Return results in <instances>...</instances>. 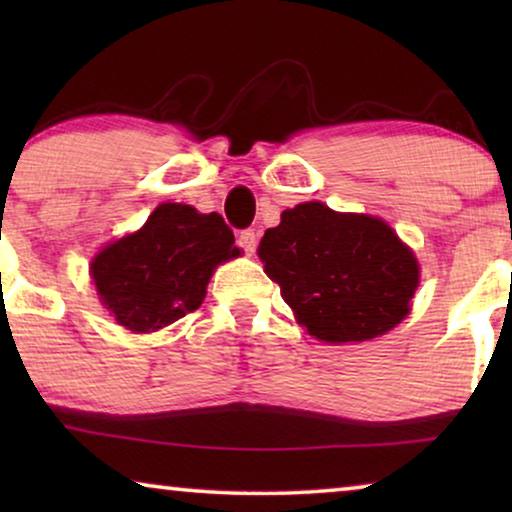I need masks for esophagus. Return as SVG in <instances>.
<instances>
[{"label": "esophagus", "mask_w": 512, "mask_h": 512, "mask_svg": "<svg viewBox=\"0 0 512 512\" xmlns=\"http://www.w3.org/2000/svg\"><path fill=\"white\" fill-rule=\"evenodd\" d=\"M237 244H240V247L244 249V254H254L256 251V244H258V235H256V230L254 228H247V230H242L240 233V237H237Z\"/></svg>", "instance_id": "esophagus-1"}]
</instances>
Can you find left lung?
<instances>
[{"label": "left lung", "mask_w": 512, "mask_h": 512, "mask_svg": "<svg viewBox=\"0 0 512 512\" xmlns=\"http://www.w3.org/2000/svg\"><path fill=\"white\" fill-rule=\"evenodd\" d=\"M258 256L307 333L335 345L394 328L419 284L415 256L387 223L321 202L286 209Z\"/></svg>", "instance_id": "8db88e82"}]
</instances>
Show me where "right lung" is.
Returning a JSON list of instances; mask_svg holds the SVG:
<instances>
[{"label": "right lung", "instance_id": "1", "mask_svg": "<svg viewBox=\"0 0 512 512\" xmlns=\"http://www.w3.org/2000/svg\"><path fill=\"white\" fill-rule=\"evenodd\" d=\"M235 256L240 249L221 214L165 202L142 230L102 249L90 275L118 324L149 333L198 310L216 265Z\"/></svg>", "mask_w": 512, "mask_h": 512}]
</instances>
